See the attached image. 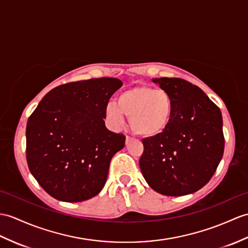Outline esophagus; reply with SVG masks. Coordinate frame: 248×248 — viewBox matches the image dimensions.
Masks as SVG:
<instances>
[{
  "mask_svg": "<svg viewBox=\"0 0 248 248\" xmlns=\"http://www.w3.org/2000/svg\"><path fill=\"white\" fill-rule=\"evenodd\" d=\"M132 140V138L130 136H125V145L126 143H129V141Z\"/></svg>",
  "mask_w": 248,
  "mask_h": 248,
  "instance_id": "1",
  "label": "esophagus"
}]
</instances>
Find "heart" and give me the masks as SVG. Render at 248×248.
Masks as SVG:
<instances>
[{
	"label": "heart",
	"instance_id": "obj_1",
	"mask_svg": "<svg viewBox=\"0 0 248 248\" xmlns=\"http://www.w3.org/2000/svg\"><path fill=\"white\" fill-rule=\"evenodd\" d=\"M173 111V99L168 92L140 85L122 92L116 103L108 102L105 108V117L110 126L118 130L124 124L125 115L135 134L153 138L167 130Z\"/></svg>",
	"mask_w": 248,
	"mask_h": 248
}]
</instances>
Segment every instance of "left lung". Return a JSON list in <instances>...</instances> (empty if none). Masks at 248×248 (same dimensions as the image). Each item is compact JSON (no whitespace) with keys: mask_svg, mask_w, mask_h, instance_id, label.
Here are the masks:
<instances>
[{"mask_svg":"<svg viewBox=\"0 0 248 248\" xmlns=\"http://www.w3.org/2000/svg\"><path fill=\"white\" fill-rule=\"evenodd\" d=\"M168 92L174 111L168 128L143 138L141 173L155 191L181 197L198 191L210 181L224 153L221 110L199 86L181 78H155Z\"/></svg>","mask_w":248,"mask_h":248,"instance_id":"left-lung-1","label":"left lung"}]
</instances>
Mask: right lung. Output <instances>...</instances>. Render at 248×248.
Here are the masks:
<instances>
[{"label": "right lung", "instance_id": "right-lung-1", "mask_svg": "<svg viewBox=\"0 0 248 248\" xmlns=\"http://www.w3.org/2000/svg\"><path fill=\"white\" fill-rule=\"evenodd\" d=\"M122 80L97 78L49 91L28 118L26 159L39 185L63 202H82L105 187L125 136L108 131L105 108Z\"/></svg>", "mask_w": 248, "mask_h": 248}]
</instances>
